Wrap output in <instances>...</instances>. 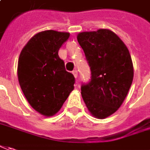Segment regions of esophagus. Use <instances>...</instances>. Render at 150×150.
Masks as SVG:
<instances>
[{
	"label": "esophagus",
	"instance_id": "esophagus-1",
	"mask_svg": "<svg viewBox=\"0 0 150 150\" xmlns=\"http://www.w3.org/2000/svg\"><path fill=\"white\" fill-rule=\"evenodd\" d=\"M72 73H73V75L75 76V78H77V77H78V71H76V70L72 71Z\"/></svg>",
	"mask_w": 150,
	"mask_h": 150
}]
</instances>
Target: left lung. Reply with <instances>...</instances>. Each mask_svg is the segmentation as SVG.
<instances>
[{"mask_svg":"<svg viewBox=\"0 0 150 150\" xmlns=\"http://www.w3.org/2000/svg\"><path fill=\"white\" fill-rule=\"evenodd\" d=\"M77 40L91 71V80L81 86V95L89 112L104 119L117 111L131 88L134 77L131 55L109 29L79 33Z\"/></svg>","mask_w":150,"mask_h":150,"instance_id":"obj_1","label":"left lung"}]
</instances>
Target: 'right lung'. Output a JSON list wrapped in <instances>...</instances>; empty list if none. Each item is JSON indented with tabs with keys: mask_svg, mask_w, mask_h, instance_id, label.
Masks as SVG:
<instances>
[{
	"mask_svg": "<svg viewBox=\"0 0 150 150\" xmlns=\"http://www.w3.org/2000/svg\"><path fill=\"white\" fill-rule=\"evenodd\" d=\"M70 33L46 30L32 37L18 62V79L33 109L45 117L59 112L74 89L75 77L65 68L58 51Z\"/></svg>",
	"mask_w": 150,
	"mask_h": 150,
	"instance_id": "1",
	"label": "right lung"
}]
</instances>
